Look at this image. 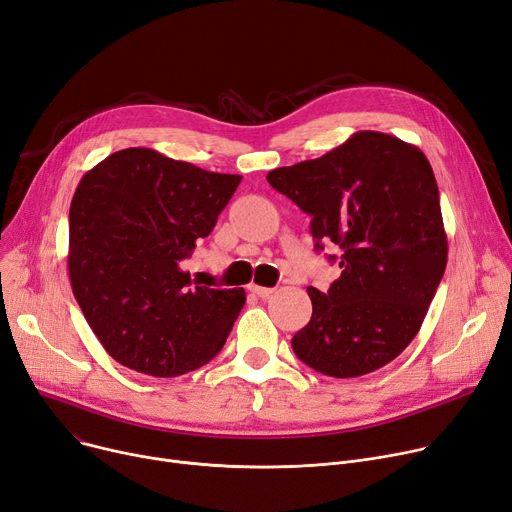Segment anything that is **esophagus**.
Segmentation results:
<instances>
[{
  "instance_id": "1",
  "label": "esophagus",
  "mask_w": 512,
  "mask_h": 512,
  "mask_svg": "<svg viewBox=\"0 0 512 512\" xmlns=\"http://www.w3.org/2000/svg\"><path fill=\"white\" fill-rule=\"evenodd\" d=\"M250 291H252L254 295H258V297H262V299H264V297H268L270 293H273L275 289H270V287H260V285H254V283H252V285H250Z\"/></svg>"
}]
</instances>
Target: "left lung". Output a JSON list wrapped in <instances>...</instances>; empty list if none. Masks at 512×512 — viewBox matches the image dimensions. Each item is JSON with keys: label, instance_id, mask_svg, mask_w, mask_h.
Here are the masks:
<instances>
[{"label": "left lung", "instance_id": "1", "mask_svg": "<svg viewBox=\"0 0 512 512\" xmlns=\"http://www.w3.org/2000/svg\"><path fill=\"white\" fill-rule=\"evenodd\" d=\"M266 179L312 217L316 250L322 242L343 250L341 277L328 291L308 287L312 318L291 339L295 355L333 378L393 362L422 328L448 258L426 155L401 138L364 130Z\"/></svg>", "mask_w": 512, "mask_h": 512}]
</instances>
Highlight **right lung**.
Instances as JSON below:
<instances>
[{"label": "right lung", "instance_id": "add662e5", "mask_svg": "<svg viewBox=\"0 0 512 512\" xmlns=\"http://www.w3.org/2000/svg\"><path fill=\"white\" fill-rule=\"evenodd\" d=\"M242 175L200 169L153 148H124L84 173L70 204L68 273L105 351L171 378L210 362L246 304L244 289L192 285V256Z\"/></svg>", "mask_w": 512, "mask_h": 512}]
</instances>
